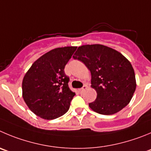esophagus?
<instances>
[{
	"instance_id": "1",
	"label": "esophagus",
	"mask_w": 151,
	"mask_h": 151,
	"mask_svg": "<svg viewBox=\"0 0 151 151\" xmlns=\"http://www.w3.org/2000/svg\"><path fill=\"white\" fill-rule=\"evenodd\" d=\"M86 88H87V86L86 85H84L82 87V88L79 89V91H80V92H83V91H85V90L86 89Z\"/></svg>"
}]
</instances>
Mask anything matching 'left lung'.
Returning <instances> with one entry per match:
<instances>
[{
	"label": "left lung",
	"instance_id": "1",
	"mask_svg": "<svg viewBox=\"0 0 151 151\" xmlns=\"http://www.w3.org/2000/svg\"><path fill=\"white\" fill-rule=\"evenodd\" d=\"M74 60L83 62L91 74L96 100L88 106L101 115H112L129 103L136 90V77L129 60L117 50L102 45H86L77 48Z\"/></svg>",
	"mask_w": 151,
	"mask_h": 151
}]
</instances>
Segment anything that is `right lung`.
<instances>
[{
  "label": "right lung",
  "instance_id": "obj_1",
  "mask_svg": "<svg viewBox=\"0 0 151 151\" xmlns=\"http://www.w3.org/2000/svg\"><path fill=\"white\" fill-rule=\"evenodd\" d=\"M76 49L71 46L50 50L34 62L24 77V100L40 118L53 120L69 109L75 93L69 88L64 68Z\"/></svg>",
  "mask_w": 151,
  "mask_h": 151
}]
</instances>
